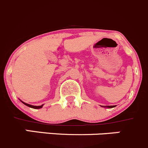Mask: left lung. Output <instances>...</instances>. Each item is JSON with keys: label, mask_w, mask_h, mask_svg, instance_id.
Returning <instances> with one entry per match:
<instances>
[{"label": "left lung", "mask_w": 148, "mask_h": 148, "mask_svg": "<svg viewBox=\"0 0 148 148\" xmlns=\"http://www.w3.org/2000/svg\"><path fill=\"white\" fill-rule=\"evenodd\" d=\"M115 107V105L114 106H107V107H109V108H112V107Z\"/></svg>", "instance_id": "8db88e82"}]
</instances>
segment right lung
<instances>
[{
    "label": "right lung",
    "mask_w": 148,
    "mask_h": 148,
    "mask_svg": "<svg viewBox=\"0 0 148 148\" xmlns=\"http://www.w3.org/2000/svg\"><path fill=\"white\" fill-rule=\"evenodd\" d=\"M23 102V104H25V105H26V106H28V107H31V108H34V109H40V108H41V107H43V105H41V106H33V105H31V104H26V103H25V102Z\"/></svg>",
    "instance_id": "right-lung-1"
}]
</instances>
